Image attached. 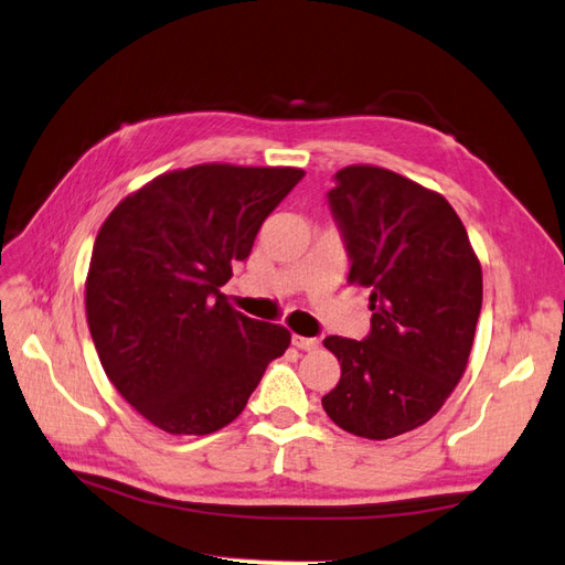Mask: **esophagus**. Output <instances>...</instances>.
<instances>
[{"label": "esophagus", "instance_id": "1", "mask_svg": "<svg viewBox=\"0 0 565 565\" xmlns=\"http://www.w3.org/2000/svg\"><path fill=\"white\" fill-rule=\"evenodd\" d=\"M291 342L298 347V350H303V352H313V350H318V347H320L318 338H301V334H294Z\"/></svg>", "mask_w": 565, "mask_h": 565}]
</instances>
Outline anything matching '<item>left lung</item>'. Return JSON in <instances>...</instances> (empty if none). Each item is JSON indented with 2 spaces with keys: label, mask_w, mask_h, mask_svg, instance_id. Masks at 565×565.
Listing matches in <instances>:
<instances>
[{
  "label": "left lung",
  "mask_w": 565,
  "mask_h": 565,
  "mask_svg": "<svg viewBox=\"0 0 565 565\" xmlns=\"http://www.w3.org/2000/svg\"><path fill=\"white\" fill-rule=\"evenodd\" d=\"M350 281L371 291L366 338H330L342 376L322 407L344 431L391 439L435 417L463 376L483 303L481 262L449 201L371 164L334 174Z\"/></svg>",
  "instance_id": "1"
}]
</instances>
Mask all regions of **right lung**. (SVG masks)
Listing matches in <instances>:
<instances>
[{"label":"right lung","instance_id":"1","mask_svg":"<svg viewBox=\"0 0 565 565\" xmlns=\"http://www.w3.org/2000/svg\"><path fill=\"white\" fill-rule=\"evenodd\" d=\"M303 174L196 164L152 179L104 221L84 296L89 332L106 376L154 427L231 425L289 347V330L237 313L221 286Z\"/></svg>","mask_w":565,"mask_h":565}]
</instances>
